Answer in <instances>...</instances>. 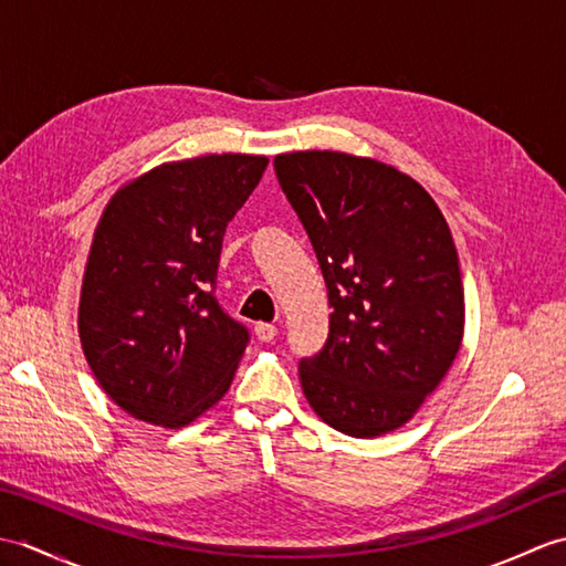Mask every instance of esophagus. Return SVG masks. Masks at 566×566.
<instances>
[{
    "mask_svg": "<svg viewBox=\"0 0 566 566\" xmlns=\"http://www.w3.org/2000/svg\"><path fill=\"white\" fill-rule=\"evenodd\" d=\"M276 335V328L272 326V323H255V338L262 340V343H270L274 340Z\"/></svg>",
    "mask_w": 566,
    "mask_h": 566,
    "instance_id": "34e87169",
    "label": "esophagus"
}]
</instances>
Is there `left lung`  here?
Returning <instances> with one entry per match:
<instances>
[{"label":"left lung","instance_id":"1","mask_svg":"<svg viewBox=\"0 0 566 566\" xmlns=\"http://www.w3.org/2000/svg\"><path fill=\"white\" fill-rule=\"evenodd\" d=\"M274 172L328 286L331 333L302 359L308 406L350 438L416 416L464 335L460 258L438 203L396 167L338 150H296Z\"/></svg>","mask_w":566,"mask_h":566}]
</instances>
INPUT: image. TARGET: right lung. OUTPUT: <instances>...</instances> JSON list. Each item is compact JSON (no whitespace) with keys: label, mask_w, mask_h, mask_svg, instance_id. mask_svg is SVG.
<instances>
[{"label":"right lung","mask_w":566,"mask_h":566,"mask_svg":"<svg viewBox=\"0 0 566 566\" xmlns=\"http://www.w3.org/2000/svg\"><path fill=\"white\" fill-rule=\"evenodd\" d=\"M264 155L163 163L106 203L84 264L77 331L94 379L143 423L182 428L223 399L250 335L213 296L226 226Z\"/></svg>","instance_id":"obj_1"}]
</instances>
